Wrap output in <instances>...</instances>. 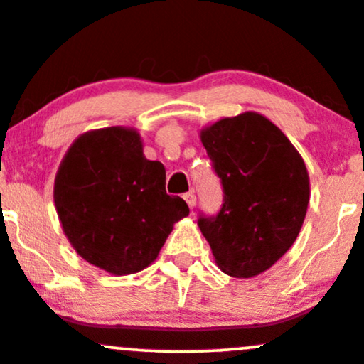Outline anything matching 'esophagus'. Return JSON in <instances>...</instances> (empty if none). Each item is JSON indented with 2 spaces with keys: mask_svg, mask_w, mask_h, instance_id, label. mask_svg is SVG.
<instances>
[{
  "mask_svg": "<svg viewBox=\"0 0 364 364\" xmlns=\"http://www.w3.org/2000/svg\"><path fill=\"white\" fill-rule=\"evenodd\" d=\"M183 199H186V203L189 204V208L191 209H194V206H196V194L194 192H187V194H183Z\"/></svg>",
  "mask_w": 364,
  "mask_h": 364,
  "instance_id": "esophagus-1",
  "label": "esophagus"
}]
</instances>
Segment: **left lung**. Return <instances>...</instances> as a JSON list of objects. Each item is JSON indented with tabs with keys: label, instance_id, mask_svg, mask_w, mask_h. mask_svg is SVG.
Returning <instances> with one entry per match:
<instances>
[{
	"label": "left lung",
	"instance_id": "obj_1",
	"mask_svg": "<svg viewBox=\"0 0 364 364\" xmlns=\"http://www.w3.org/2000/svg\"><path fill=\"white\" fill-rule=\"evenodd\" d=\"M200 143L225 191L221 211L198 221L216 266L240 279L262 274L289 250L305 221V161L274 122L252 110L203 127Z\"/></svg>",
	"mask_w": 364,
	"mask_h": 364
}]
</instances>
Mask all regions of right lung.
Masks as SVG:
<instances>
[{
	"label": "right lung",
	"mask_w": 364,
	"mask_h": 364,
	"mask_svg": "<svg viewBox=\"0 0 364 364\" xmlns=\"http://www.w3.org/2000/svg\"><path fill=\"white\" fill-rule=\"evenodd\" d=\"M63 232L80 257L112 276L143 271L160 254L173 225L189 215L165 191V166L144 156L134 127L80 134L54 181Z\"/></svg>",
	"instance_id": "1"
}]
</instances>
